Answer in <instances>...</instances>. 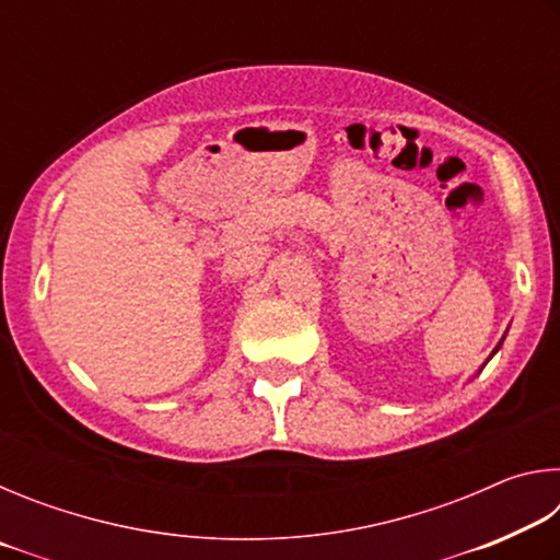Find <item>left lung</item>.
<instances>
[{
  "label": "left lung",
  "mask_w": 560,
  "mask_h": 560,
  "mask_svg": "<svg viewBox=\"0 0 560 560\" xmlns=\"http://www.w3.org/2000/svg\"><path fill=\"white\" fill-rule=\"evenodd\" d=\"M501 343H504V338H501ZM501 343H499V346H497V348H494V353H497V350H499V348H501ZM494 353H491V355H494ZM491 355H489V358H491Z\"/></svg>",
  "instance_id": "1"
}]
</instances>
